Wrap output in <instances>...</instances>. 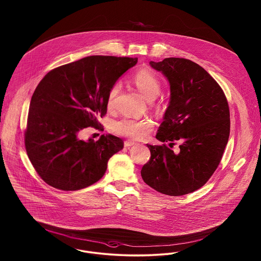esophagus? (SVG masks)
Masks as SVG:
<instances>
[{"instance_id": "34e87169", "label": "esophagus", "mask_w": 261, "mask_h": 261, "mask_svg": "<svg viewBox=\"0 0 261 261\" xmlns=\"http://www.w3.org/2000/svg\"><path fill=\"white\" fill-rule=\"evenodd\" d=\"M134 145H135V143L132 142V141H125L124 142L125 148H130V147H132Z\"/></svg>"}]
</instances>
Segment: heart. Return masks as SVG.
<instances>
[{
	"label": "heart",
	"mask_w": 261,
	"mask_h": 261,
	"mask_svg": "<svg viewBox=\"0 0 261 261\" xmlns=\"http://www.w3.org/2000/svg\"><path fill=\"white\" fill-rule=\"evenodd\" d=\"M134 83L144 97L149 100L155 99L162 90V82L159 77L149 69H141L134 75ZM121 89V82L116 81L110 88L107 106L112 108L114 99ZM152 121L148 118L138 119L132 117H121L112 122V131L120 136L131 139H142L147 136L152 128Z\"/></svg>",
	"instance_id": "obj_1"
}]
</instances>
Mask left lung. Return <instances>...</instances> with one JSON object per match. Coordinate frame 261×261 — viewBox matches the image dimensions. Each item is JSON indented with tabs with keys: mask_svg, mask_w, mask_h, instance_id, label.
I'll list each match as a JSON object with an SVG mask.
<instances>
[{
	"mask_svg": "<svg viewBox=\"0 0 261 261\" xmlns=\"http://www.w3.org/2000/svg\"><path fill=\"white\" fill-rule=\"evenodd\" d=\"M170 84V101L142 170L155 191L183 196L203 186L218 167L230 135V111L219 84L198 63L182 58L150 62ZM165 142L170 143L167 147ZM177 142L179 149L173 152Z\"/></svg>",
	"mask_w": 261,
	"mask_h": 261,
	"instance_id": "8db88e82",
	"label": "left lung"
}]
</instances>
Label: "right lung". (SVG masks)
<instances>
[{
	"label": "right lung",
	"mask_w": 261,
	"mask_h": 261,
	"mask_svg": "<svg viewBox=\"0 0 261 261\" xmlns=\"http://www.w3.org/2000/svg\"><path fill=\"white\" fill-rule=\"evenodd\" d=\"M137 62L91 56L54 68L40 81L30 101L24 143L33 167L48 185L62 191L91 186L123 149L122 139L113 135L96 142L78 136L84 128H101L98 117L107 113L110 88Z\"/></svg>",
	"instance_id": "1"
}]
</instances>
